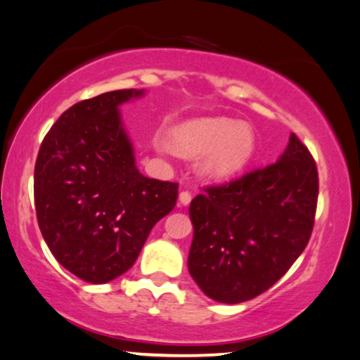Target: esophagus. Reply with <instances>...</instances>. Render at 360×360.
Returning a JSON list of instances; mask_svg holds the SVG:
<instances>
[{"mask_svg":"<svg viewBox=\"0 0 360 360\" xmlns=\"http://www.w3.org/2000/svg\"><path fill=\"white\" fill-rule=\"evenodd\" d=\"M191 199H192L191 192H187V191H182L181 194H179V202H181V205H189Z\"/></svg>","mask_w":360,"mask_h":360,"instance_id":"obj_1","label":"esophagus"}]
</instances>
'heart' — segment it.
Here are the masks:
<instances>
[{"label": "heart", "mask_w": 360, "mask_h": 360, "mask_svg": "<svg viewBox=\"0 0 360 360\" xmlns=\"http://www.w3.org/2000/svg\"><path fill=\"white\" fill-rule=\"evenodd\" d=\"M169 141L176 151L189 158L204 155L199 173L215 182L240 174L256 151L252 130L229 117L186 120L171 130Z\"/></svg>", "instance_id": "obj_1"}]
</instances>
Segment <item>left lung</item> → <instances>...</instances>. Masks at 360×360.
Here are the masks:
<instances>
[{
	"mask_svg": "<svg viewBox=\"0 0 360 360\" xmlns=\"http://www.w3.org/2000/svg\"><path fill=\"white\" fill-rule=\"evenodd\" d=\"M316 199V165L292 134L276 163L192 199V279L220 303L266 292L305 250Z\"/></svg>",
	"mask_w": 360,
	"mask_h": 360,
	"instance_id": "obj_1",
	"label": "left lung"
}]
</instances>
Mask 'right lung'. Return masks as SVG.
Segmentation results:
<instances>
[{"mask_svg":"<svg viewBox=\"0 0 360 360\" xmlns=\"http://www.w3.org/2000/svg\"><path fill=\"white\" fill-rule=\"evenodd\" d=\"M145 89H117L60 115L34 171L39 229L60 264L89 283L127 272L150 231L174 209L178 184L150 179L135 165L120 105Z\"/></svg>","mask_w":360,"mask_h":360,"instance_id":"right-lung-1","label":"right lung"}]
</instances>
